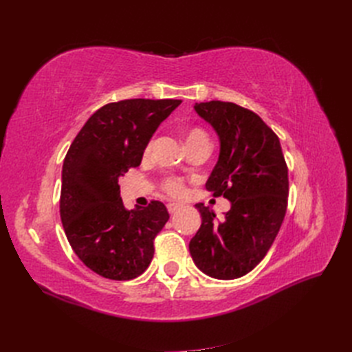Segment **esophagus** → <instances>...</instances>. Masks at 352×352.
I'll return each instance as SVG.
<instances>
[{
  "mask_svg": "<svg viewBox=\"0 0 352 352\" xmlns=\"http://www.w3.org/2000/svg\"><path fill=\"white\" fill-rule=\"evenodd\" d=\"M180 208H182V204H179V202H168L167 204V210H168V212H172V214Z\"/></svg>",
  "mask_w": 352,
  "mask_h": 352,
  "instance_id": "obj_1",
  "label": "esophagus"
}]
</instances>
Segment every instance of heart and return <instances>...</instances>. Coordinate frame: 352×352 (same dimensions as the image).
I'll return each mask as SVG.
<instances>
[{"mask_svg":"<svg viewBox=\"0 0 352 352\" xmlns=\"http://www.w3.org/2000/svg\"><path fill=\"white\" fill-rule=\"evenodd\" d=\"M185 142H186V146L189 148L192 145H197L201 142H210V141H208V136L204 131L199 129V127H192V129H188L185 132ZM150 148H151V144L146 146V151H150ZM163 188L170 195H179L184 192L182 180L177 177H167L163 182Z\"/></svg>","mask_w":352,"mask_h":352,"instance_id":"heart-1","label":"heart"}]
</instances>
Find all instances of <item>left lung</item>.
I'll return each instance as SVG.
<instances>
[{
    "label": "left lung",
    "mask_w": 352,
    "mask_h": 352,
    "mask_svg": "<svg viewBox=\"0 0 352 352\" xmlns=\"http://www.w3.org/2000/svg\"><path fill=\"white\" fill-rule=\"evenodd\" d=\"M195 111L220 140L217 164L206 188L230 201L221 220L197 204L202 223L189 242L197 267L214 279L250 273L270 250L287 206V167L279 138L254 111L238 104L197 102Z\"/></svg>",
    "instance_id": "left-lung-1"
}]
</instances>
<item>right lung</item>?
Here are the masks:
<instances>
[{
  "instance_id": "1",
  "label": "right lung",
  "mask_w": 352,
  "mask_h": 352,
  "mask_svg": "<svg viewBox=\"0 0 352 352\" xmlns=\"http://www.w3.org/2000/svg\"><path fill=\"white\" fill-rule=\"evenodd\" d=\"M180 100H123L95 111L74 138L63 163L60 216L74 254L113 280L142 274L154 239L168 220L166 206L126 210L119 177L141 164L151 136Z\"/></svg>"
}]
</instances>
